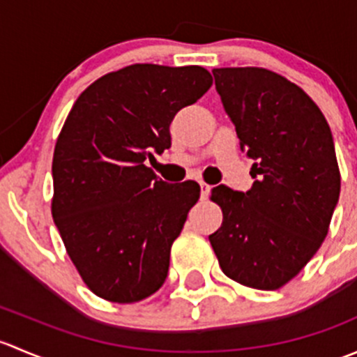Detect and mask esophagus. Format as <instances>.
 <instances>
[{"label":"esophagus","instance_id":"obj_1","mask_svg":"<svg viewBox=\"0 0 357 357\" xmlns=\"http://www.w3.org/2000/svg\"><path fill=\"white\" fill-rule=\"evenodd\" d=\"M208 192H211V186H208L207 183L202 181V183H200V197H202V199H207Z\"/></svg>","mask_w":357,"mask_h":357}]
</instances>
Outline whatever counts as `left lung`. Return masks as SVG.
<instances>
[{
    "label": "left lung",
    "mask_w": 357,
    "mask_h": 357,
    "mask_svg": "<svg viewBox=\"0 0 357 357\" xmlns=\"http://www.w3.org/2000/svg\"><path fill=\"white\" fill-rule=\"evenodd\" d=\"M240 149L254 158L247 193L212 190L222 225L208 236L228 278L278 290L328 235L340 171L325 115L304 89L261 67L212 70Z\"/></svg>",
    "instance_id": "left-lung-1"
}]
</instances>
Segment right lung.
<instances>
[{
	"label": "right lung",
	"mask_w": 357,
	"mask_h": 357,
	"mask_svg": "<svg viewBox=\"0 0 357 357\" xmlns=\"http://www.w3.org/2000/svg\"><path fill=\"white\" fill-rule=\"evenodd\" d=\"M212 86L204 67L135 63L96 79L75 100L53 153L52 214L82 282L119 304L167 278L172 242L200 197L146 167L171 146L172 119Z\"/></svg>",
	"instance_id": "right-lung-1"
}]
</instances>
